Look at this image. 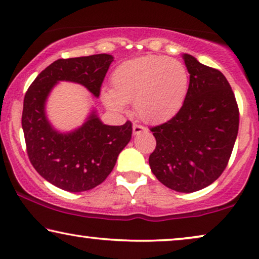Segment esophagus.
Masks as SVG:
<instances>
[{"label": "esophagus", "mask_w": 259, "mask_h": 259, "mask_svg": "<svg viewBox=\"0 0 259 259\" xmlns=\"http://www.w3.org/2000/svg\"><path fill=\"white\" fill-rule=\"evenodd\" d=\"M146 131V128L143 125H139V123H133V134L136 136V134H140Z\"/></svg>", "instance_id": "1"}]
</instances>
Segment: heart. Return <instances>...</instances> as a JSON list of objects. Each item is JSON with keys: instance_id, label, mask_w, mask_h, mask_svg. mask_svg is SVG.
Segmentation results:
<instances>
[{"instance_id": "b5f03b06", "label": "heart", "mask_w": 259, "mask_h": 259, "mask_svg": "<svg viewBox=\"0 0 259 259\" xmlns=\"http://www.w3.org/2000/svg\"><path fill=\"white\" fill-rule=\"evenodd\" d=\"M189 83V73L178 60L161 55L141 56L116 67L112 74V90L105 88L102 99L108 108L118 112L133 102L139 118L160 122L182 108Z\"/></svg>"}]
</instances>
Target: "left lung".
<instances>
[{
    "label": "left lung",
    "instance_id": "left-lung-1",
    "mask_svg": "<svg viewBox=\"0 0 259 259\" xmlns=\"http://www.w3.org/2000/svg\"><path fill=\"white\" fill-rule=\"evenodd\" d=\"M190 73L185 102L178 113L150 128L157 146L151 171L168 189L191 193L211 185L228 166L238 134L239 109L222 72L184 54Z\"/></svg>",
    "mask_w": 259,
    "mask_h": 259
}]
</instances>
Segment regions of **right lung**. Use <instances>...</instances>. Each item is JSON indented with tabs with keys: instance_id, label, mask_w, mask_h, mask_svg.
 Masks as SVG:
<instances>
[{
	"instance_id": "add662e5",
	"label": "right lung",
	"mask_w": 259,
	"mask_h": 259,
	"mask_svg": "<svg viewBox=\"0 0 259 259\" xmlns=\"http://www.w3.org/2000/svg\"><path fill=\"white\" fill-rule=\"evenodd\" d=\"M113 61L108 54L59 59L38 74L23 100L22 128L28 158L38 175L68 192L94 189L107 178L132 137V122L104 125L95 114L80 128L59 133L46 118L45 104L58 81L82 84L94 97Z\"/></svg>"
}]
</instances>
